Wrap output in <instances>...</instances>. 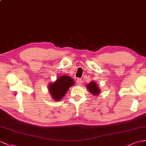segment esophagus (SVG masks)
<instances>
[{
    "mask_svg": "<svg viewBox=\"0 0 146 146\" xmlns=\"http://www.w3.org/2000/svg\"><path fill=\"white\" fill-rule=\"evenodd\" d=\"M82 80L81 79H78V80H77V83H78V85H81V83H82Z\"/></svg>",
    "mask_w": 146,
    "mask_h": 146,
    "instance_id": "esophagus-1",
    "label": "esophagus"
}]
</instances>
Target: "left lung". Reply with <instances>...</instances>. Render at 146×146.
<instances>
[{
    "label": "left lung",
    "mask_w": 146,
    "mask_h": 146,
    "mask_svg": "<svg viewBox=\"0 0 146 146\" xmlns=\"http://www.w3.org/2000/svg\"><path fill=\"white\" fill-rule=\"evenodd\" d=\"M86 88L89 92H90L93 96H98L100 93V89L94 81H91L86 86Z\"/></svg>",
    "instance_id": "1"
}]
</instances>
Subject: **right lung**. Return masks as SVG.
<instances>
[{
    "instance_id": "1",
    "label": "right lung",
    "mask_w": 146,
    "mask_h": 146,
    "mask_svg": "<svg viewBox=\"0 0 146 146\" xmlns=\"http://www.w3.org/2000/svg\"><path fill=\"white\" fill-rule=\"evenodd\" d=\"M74 84V80L68 75H61L54 83L48 85V89L52 99L58 101L65 96L70 87Z\"/></svg>"
}]
</instances>
